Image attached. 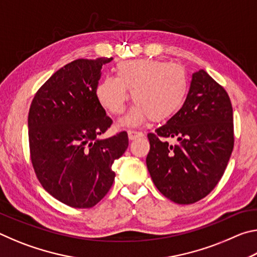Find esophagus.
<instances>
[{
  "label": "esophagus",
  "mask_w": 257,
  "mask_h": 257,
  "mask_svg": "<svg viewBox=\"0 0 257 257\" xmlns=\"http://www.w3.org/2000/svg\"><path fill=\"white\" fill-rule=\"evenodd\" d=\"M128 137H129V141H135V139H137V138L144 137V134L141 132H135V130H129Z\"/></svg>",
  "instance_id": "obj_1"
}]
</instances>
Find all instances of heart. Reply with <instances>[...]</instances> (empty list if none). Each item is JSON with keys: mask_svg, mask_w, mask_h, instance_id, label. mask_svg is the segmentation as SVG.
I'll use <instances>...</instances> for the list:
<instances>
[{"mask_svg": "<svg viewBox=\"0 0 257 257\" xmlns=\"http://www.w3.org/2000/svg\"><path fill=\"white\" fill-rule=\"evenodd\" d=\"M188 88V77L179 64L142 59L119 63L115 77H104L95 95L108 113L118 115L124 111L132 92L136 104L121 123L135 127L149 118L158 122L175 115L185 103Z\"/></svg>", "mask_w": 257, "mask_h": 257, "instance_id": "1", "label": "heart"}]
</instances>
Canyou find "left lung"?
Segmentation results:
<instances>
[{
    "mask_svg": "<svg viewBox=\"0 0 257 257\" xmlns=\"http://www.w3.org/2000/svg\"><path fill=\"white\" fill-rule=\"evenodd\" d=\"M230 98L205 70L191 75L184 105L149 134L146 165L156 188L177 204H193L211 193L233 149ZM164 138L177 142L169 145Z\"/></svg>",
    "mask_w": 257,
    "mask_h": 257,
    "instance_id": "8db88e82",
    "label": "left lung"
}]
</instances>
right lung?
<instances>
[{
  "label": "right lung",
  "instance_id": "right-lung-1",
  "mask_svg": "<svg viewBox=\"0 0 257 257\" xmlns=\"http://www.w3.org/2000/svg\"><path fill=\"white\" fill-rule=\"evenodd\" d=\"M113 58L79 59L51 76L35 95L28 114L34 170L47 193L66 205L88 208L114 181L112 164L128 147V135L99 136L112 120L95 89L102 66Z\"/></svg>",
  "mask_w": 257,
  "mask_h": 257
}]
</instances>
